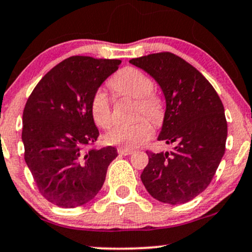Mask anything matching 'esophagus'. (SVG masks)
<instances>
[{
  "label": "esophagus",
  "mask_w": 252,
  "mask_h": 252,
  "mask_svg": "<svg viewBox=\"0 0 252 252\" xmlns=\"http://www.w3.org/2000/svg\"><path fill=\"white\" fill-rule=\"evenodd\" d=\"M134 153V150L132 149H129V148H120L118 149V154L121 155H130Z\"/></svg>",
  "instance_id": "1"
}]
</instances>
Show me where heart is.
<instances>
[{"label":"heart","instance_id":"heart-1","mask_svg":"<svg viewBox=\"0 0 252 252\" xmlns=\"http://www.w3.org/2000/svg\"><path fill=\"white\" fill-rule=\"evenodd\" d=\"M110 86L120 96L136 99L134 108L135 118L146 115L153 122L158 123L162 117V105L153 92L154 82L148 74L135 67H126L118 71L110 79ZM90 112L97 126L106 129L112 122L111 100L103 89H98L90 100ZM153 134V126L147 118H138L128 126H117L105 135L104 140L112 146L124 148H136L142 146Z\"/></svg>","mask_w":252,"mask_h":252}]
</instances>
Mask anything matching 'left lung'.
<instances>
[{"mask_svg": "<svg viewBox=\"0 0 252 252\" xmlns=\"http://www.w3.org/2000/svg\"><path fill=\"white\" fill-rule=\"evenodd\" d=\"M150 74L166 99L158 141L174 144L170 153L147 152L149 162L141 174L156 200L185 204L206 189L225 153L227 123L213 86L182 58L149 54L129 62Z\"/></svg>", "mask_w": 252, "mask_h": 252, "instance_id": "8db88e82", "label": "left lung"}]
</instances>
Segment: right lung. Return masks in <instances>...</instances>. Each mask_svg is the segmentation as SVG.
<instances>
[{
    "label": "right lung",
    "instance_id": "obj_1",
    "mask_svg": "<svg viewBox=\"0 0 252 252\" xmlns=\"http://www.w3.org/2000/svg\"><path fill=\"white\" fill-rule=\"evenodd\" d=\"M120 63L117 59L67 58L42 77L26 103L25 161L39 192L57 206L73 209L92 200L117 158L115 147L89 148L99 136L90 100Z\"/></svg>",
    "mask_w": 252,
    "mask_h": 252
}]
</instances>
